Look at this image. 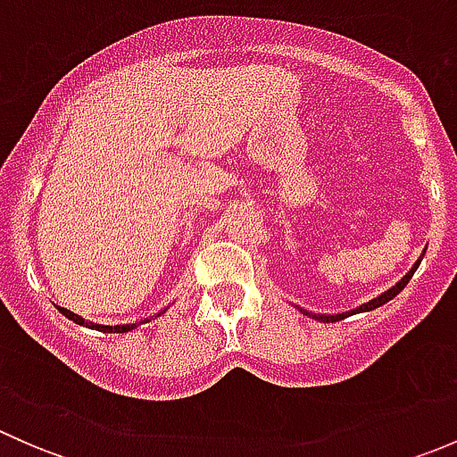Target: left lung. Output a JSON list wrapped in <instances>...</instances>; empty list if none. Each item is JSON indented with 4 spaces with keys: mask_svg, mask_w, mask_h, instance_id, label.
<instances>
[{
    "mask_svg": "<svg viewBox=\"0 0 457 457\" xmlns=\"http://www.w3.org/2000/svg\"><path fill=\"white\" fill-rule=\"evenodd\" d=\"M422 256H425V254H422ZM420 261H422V258H418V262H416V265H413L411 270H409V274L404 276V278H400V283H395L394 287H391V289H386L385 294H380V296H378V298H373V301L365 303V305H361V307H358V310L349 312V314L322 316V314H312V312H305V310H301V312H303V314H307V316H310V318H316V320H320V322H338V320H343V318H347V316H352V314H361V312H371V310H376V307L385 305V303H389L391 298H395V296H398L400 292H403V289H404V285H407L409 280H411L413 271H416V270H418V265H420Z\"/></svg>",
    "mask_w": 457,
    "mask_h": 457,
    "instance_id": "1",
    "label": "left lung"
}]
</instances>
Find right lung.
Here are the masks:
<instances>
[{
  "instance_id": "obj_1",
  "label": "right lung",
  "mask_w": 457,
  "mask_h": 457,
  "mask_svg": "<svg viewBox=\"0 0 457 457\" xmlns=\"http://www.w3.org/2000/svg\"><path fill=\"white\" fill-rule=\"evenodd\" d=\"M59 312H62V314L66 316V318H71L72 322H77V325H86V327H90V329L104 331V334H123V331H130V329H135V327H137V322H132V325H117V327L95 325V322H87V320H84V318H81V316L72 314V312L66 310V307H59Z\"/></svg>"
}]
</instances>
